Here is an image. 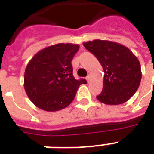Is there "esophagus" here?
<instances>
[{
	"instance_id": "1",
	"label": "esophagus",
	"mask_w": 154,
	"mask_h": 154,
	"mask_svg": "<svg viewBox=\"0 0 154 154\" xmlns=\"http://www.w3.org/2000/svg\"><path fill=\"white\" fill-rule=\"evenodd\" d=\"M90 77H91V75H90V74H89L86 77V80H87V82H89V81H90Z\"/></svg>"
}]
</instances>
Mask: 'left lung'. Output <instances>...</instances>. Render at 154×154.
<instances>
[{"label":"left lung","instance_id":"left-lung-1","mask_svg":"<svg viewBox=\"0 0 154 154\" xmlns=\"http://www.w3.org/2000/svg\"><path fill=\"white\" fill-rule=\"evenodd\" d=\"M83 45L104 70L103 89L97 99L110 105L126 102L141 83V65L136 56L123 45L110 41L94 40Z\"/></svg>","mask_w":154,"mask_h":154}]
</instances>
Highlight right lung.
<instances>
[{"instance_id":"right-lung-1","label":"right lung","mask_w":154,"mask_h":154,"mask_svg":"<svg viewBox=\"0 0 154 154\" xmlns=\"http://www.w3.org/2000/svg\"><path fill=\"white\" fill-rule=\"evenodd\" d=\"M79 45L60 43L42 49L25 68L24 87L29 98L37 107L55 112L69 105L80 85L85 79L76 80L71 61Z\"/></svg>"}]
</instances>
